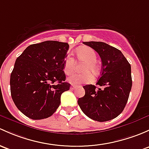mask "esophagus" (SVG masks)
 Here are the masks:
<instances>
[{
    "label": "esophagus",
    "instance_id": "esophagus-1",
    "mask_svg": "<svg viewBox=\"0 0 149 149\" xmlns=\"http://www.w3.org/2000/svg\"><path fill=\"white\" fill-rule=\"evenodd\" d=\"M76 87H77V86H74V85H71V86H70V88L71 89V90H74V89L76 88Z\"/></svg>",
    "mask_w": 149,
    "mask_h": 149
}]
</instances>
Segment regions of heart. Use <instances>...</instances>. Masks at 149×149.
Segmentation results:
<instances>
[{
    "instance_id": "b5f03b06",
    "label": "heart",
    "mask_w": 149,
    "mask_h": 149,
    "mask_svg": "<svg viewBox=\"0 0 149 149\" xmlns=\"http://www.w3.org/2000/svg\"><path fill=\"white\" fill-rule=\"evenodd\" d=\"M78 58L86 63L84 68V73L82 74H73L68 78V82L73 85H79L81 84H89L94 79V76L91 71L95 74L98 73L96 65L97 55L94 50L89 47H81L76 51ZM75 60L70 56H66L63 63V71L68 76H70L74 71Z\"/></svg>"
}]
</instances>
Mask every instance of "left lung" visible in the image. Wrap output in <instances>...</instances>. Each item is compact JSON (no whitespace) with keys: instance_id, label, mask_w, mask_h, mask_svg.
Returning a JSON list of instances; mask_svg holds the SVG:
<instances>
[{"instance_id":"left-lung-1","label":"left lung","mask_w":149,"mask_h":149,"mask_svg":"<svg viewBox=\"0 0 149 149\" xmlns=\"http://www.w3.org/2000/svg\"><path fill=\"white\" fill-rule=\"evenodd\" d=\"M94 49L102 62L96 85L84 86L85 95L78 100L82 111L91 119L107 121L118 116L127 103L131 86V65L121 51L103 42H84Z\"/></svg>"}]
</instances>
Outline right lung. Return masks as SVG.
Returning a JSON list of instances; mask_svg holds the SVG:
<instances>
[{
    "label": "right lung",
    "instance_id": "add662e5",
    "mask_svg": "<svg viewBox=\"0 0 149 149\" xmlns=\"http://www.w3.org/2000/svg\"><path fill=\"white\" fill-rule=\"evenodd\" d=\"M68 48L67 43L47 40L28 46L15 61L10 79L12 99L31 119L52 116L61 95L69 90L63 71Z\"/></svg>",
    "mask_w": 149,
    "mask_h": 149
}]
</instances>
